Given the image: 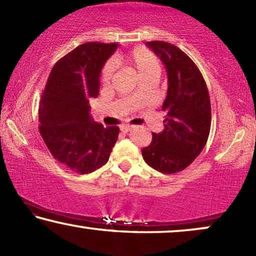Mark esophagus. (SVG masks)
Instances as JSON below:
<instances>
[{"label": "esophagus", "mask_w": 256, "mask_h": 256, "mask_svg": "<svg viewBox=\"0 0 256 256\" xmlns=\"http://www.w3.org/2000/svg\"><path fill=\"white\" fill-rule=\"evenodd\" d=\"M131 128H132L131 125H122L120 128V130H122V132H124V134H128V132L130 131Z\"/></svg>", "instance_id": "esophagus-1"}]
</instances>
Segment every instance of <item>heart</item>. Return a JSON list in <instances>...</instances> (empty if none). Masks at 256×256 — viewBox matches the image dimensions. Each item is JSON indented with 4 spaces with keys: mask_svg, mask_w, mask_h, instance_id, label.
I'll use <instances>...</instances> for the list:
<instances>
[{
    "mask_svg": "<svg viewBox=\"0 0 256 256\" xmlns=\"http://www.w3.org/2000/svg\"><path fill=\"white\" fill-rule=\"evenodd\" d=\"M113 64H125L128 67L134 68L136 72L139 74L140 79H144L148 76H160V61L150 50H145V48H136L131 50L130 53L125 54V56H118L112 59ZM112 66L111 64H106L102 68V80L104 84H108L112 78ZM138 92H134V96H137Z\"/></svg>",
    "mask_w": 256,
    "mask_h": 256,
    "instance_id": "1",
    "label": "heart"
}]
</instances>
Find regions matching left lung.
Wrapping results in <instances>:
<instances>
[{"label": "left lung", "mask_w": 256, "mask_h": 256, "mask_svg": "<svg viewBox=\"0 0 256 256\" xmlns=\"http://www.w3.org/2000/svg\"><path fill=\"white\" fill-rule=\"evenodd\" d=\"M162 60L168 74L164 130L152 134L143 148L144 160L163 174L180 172L206 146L212 124V108L206 82L195 62L184 52L163 41L146 42Z\"/></svg>", "instance_id": "obj_1"}]
</instances>
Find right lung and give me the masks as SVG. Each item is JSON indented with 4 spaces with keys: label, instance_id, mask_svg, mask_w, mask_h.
<instances>
[{
    "label": "right lung",
    "instance_id": "1",
    "mask_svg": "<svg viewBox=\"0 0 256 256\" xmlns=\"http://www.w3.org/2000/svg\"><path fill=\"white\" fill-rule=\"evenodd\" d=\"M117 44L87 42L58 61L38 106L41 137L52 156L70 170L90 174L108 163L117 126L104 128L90 117V99L99 94V76Z\"/></svg>",
    "mask_w": 256,
    "mask_h": 256
}]
</instances>
